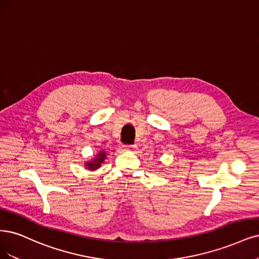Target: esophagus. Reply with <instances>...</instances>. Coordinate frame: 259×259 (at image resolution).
<instances>
[{"mask_svg":"<svg viewBox=\"0 0 259 259\" xmlns=\"http://www.w3.org/2000/svg\"><path fill=\"white\" fill-rule=\"evenodd\" d=\"M125 149H126V150H130V151H133V150L136 149V147H135V146H126Z\"/></svg>","mask_w":259,"mask_h":259,"instance_id":"esophagus-1","label":"esophagus"}]
</instances>
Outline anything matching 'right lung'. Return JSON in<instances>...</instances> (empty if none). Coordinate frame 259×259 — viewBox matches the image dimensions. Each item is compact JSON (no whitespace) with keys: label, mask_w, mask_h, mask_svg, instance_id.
<instances>
[{"label":"right lung","mask_w":259,"mask_h":259,"mask_svg":"<svg viewBox=\"0 0 259 259\" xmlns=\"http://www.w3.org/2000/svg\"><path fill=\"white\" fill-rule=\"evenodd\" d=\"M106 158V152L104 150H102L101 152L95 156L90 162L85 163V167L89 169V170H95V169H99L101 165L104 163V160Z\"/></svg>","instance_id":"obj_1"}]
</instances>
